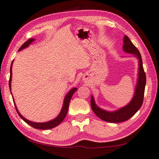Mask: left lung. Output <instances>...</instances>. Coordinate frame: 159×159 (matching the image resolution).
Masks as SVG:
<instances>
[{"mask_svg": "<svg viewBox=\"0 0 159 159\" xmlns=\"http://www.w3.org/2000/svg\"><path fill=\"white\" fill-rule=\"evenodd\" d=\"M124 50L126 52L135 55L139 60V72L137 86L131 102L126 107H123L113 112H109L99 108L94 103L93 97H91V107L94 114L102 120L111 123H119L128 120L131 116L135 114L143 104V97H144L145 86L146 82V73L143 67L142 58L137 48L131 43L127 35L124 36Z\"/></svg>", "mask_w": 159, "mask_h": 159, "instance_id": "8db88e82", "label": "left lung"}]
</instances>
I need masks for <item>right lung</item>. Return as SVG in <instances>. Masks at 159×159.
<instances>
[{"instance_id":"obj_1","label":"right lung","mask_w":159,"mask_h":159,"mask_svg":"<svg viewBox=\"0 0 159 159\" xmlns=\"http://www.w3.org/2000/svg\"><path fill=\"white\" fill-rule=\"evenodd\" d=\"M33 40H34V39H32V38L29 39L27 42L24 43V44H23V45H21V47L20 49H19V50H23V49L28 47V46L30 45V44L33 42ZM13 61H12L11 69H10V74L11 75H10V79H9V88H10V90H11V79H12V65H13ZM77 88H73V89L70 90V91L68 92V94L66 95L65 100H64V104H63L62 109L57 118H55V119H53V120H52V121L45 122V123H35V122L30 121L28 120V119H26L25 118H24V117L18 112V109H17V108H16V104H15V107H16V109L17 112H18V115L20 116V118L23 119L24 121L26 122V123L29 124V125H30L32 127H33L35 129H50L55 127V126H57V125H59L61 122L64 120V119L65 118V116L67 114V111H68V108H69V104H70V100H71L73 94H74L75 92L77 91ZM13 102H14V101H13Z\"/></svg>"}]
</instances>
